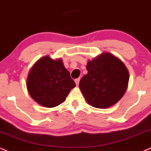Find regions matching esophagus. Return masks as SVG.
Masks as SVG:
<instances>
[{"instance_id":"34e87169","label":"esophagus","mask_w":151,"mask_h":151,"mask_svg":"<svg viewBox=\"0 0 151 151\" xmlns=\"http://www.w3.org/2000/svg\"><path fill=\"white\" fill-rule=\"evenodd\" d=\"M80 78H77V79H75V83H76V85H78V84H79V82H80Z\"/></svg>"}]
</instances>
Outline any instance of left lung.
<instances>
[{
	"mask_svg": "<svg viewBox=\"0 0 151 151\" xmlns=\"http://www.w3.org/2000/svg\"><path fill=\"white\" fill-rule=\"evenodd\" d=\"M88 73L82 78L79 87L87 103L98 109L116 104L127 90L129 72L122 61L104 52L87 62Z\"/></svg>",
	"mask_w": 151,
	"mask_h": 151,
	"instance_id": "1",
	"label": "left lung"
}]
</instances>
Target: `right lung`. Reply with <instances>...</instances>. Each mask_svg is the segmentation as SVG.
<instances>
[{"label": "right lung", "mask_w": 151, "mask_h": 151, "mask_svg": "<svg viewBox=\"0 0 151 151\" xmlns=\"http://www.w3.org/2000/svg\"><path fill=\"white\" fill-rule=\"evenodd\" d=\"M27 87L34 101L44 107L52 108L65 101L76 83L61 59L54 60L45 56L29 71Z\"/></svg>", "instance_id": "add662e5"}]
</instances>
